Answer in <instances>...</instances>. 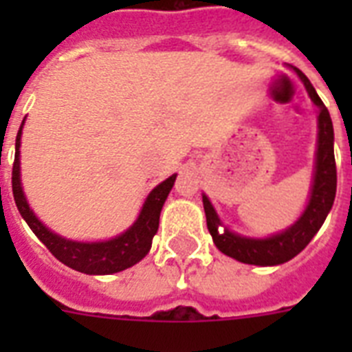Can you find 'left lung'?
Returning a JSON list of instances; mask_svg holds the SVG:
<instances>
[{
	"label": "left lung",
	"instance_id": "1",
	"mask_svg": "<svg viewBox=\"0 0 352 352\" xmlns=\"http://www.w3.org/2000/svg\"><path fill=\"white\" fill-rule=\"evenodd\" d=\"M296 74L305 84V89L318 107V149H316V170H314V181H312L311 199L307 204L305 212L281 234L270 235L265 239H252L234 234L230 230L219 232L221 221L215 214L214 206L206 195H203L204 214H206V225L212 234L215 246L223 254L234 257L237 261L246 265H259V267H272L281 263L290 261L305 248L316 232L322 228L323 221L333 208L334 197H336V160H334V129L333 120L329 115V109L323 106L322 98L318 96L316 89L312 87L305 74L300 69H296Z\"/></svg>",
	"mask_w": 352,
	"mask_h": 352
}]
</instances>
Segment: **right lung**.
I'll return each instance as SVG.
<instances>
[{
	"mask_svg": "<svg viewBox=\"0 0 352 352\" xmlns=\"http://www.w3.org/2000/svg\"><path fill=\"white\" fill-rule=\"evenodd\" d=\"M23 127V124H21ZM21 127L16 137V155H14L12 166V193L19 214L27 221L30 230L36 237L49 248L52 256L63 265L93 276H104V274H115L120 270L137 265L151 248L153 235L159 230L160 210L164 206L168 193L173 188L177 175H171L159 186L153 188L146 199L138 219L129 226L124 234L117 235L109 241H98V243H80V241L65 239L62 235L54 234L41 223L30 210L29 203L23 195V188L19 181V144H21Z\"/></svg>",
	"mask_w": 352,
	"mask_h": 352,
	"instance_id": "add662e5",
	"label": "right lung"
}]
</instances>
